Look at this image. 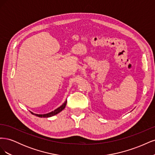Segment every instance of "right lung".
<instances>
[{
	"label": "right lung",
	"instance_id": "right-lung-1",
	"mask_svg": "<svg viewBox=\"0 0 155 155\" xmlns=\"http://www.w3.org/2000/svg\"><path fill=\"white\" fill-rule=\"evenodd\" d=\"M67 102V100H66L63 104V105H61L59 107H58V109H56L54 111H51V112H49V113H47V114H35V113H34V112H32L31 111H30V112H31V114H32L33 115L38 116V117H39V118H43H43H49V117H51V116H53L54 115L58 114V113H59L61 111H62L64 109L65 107H66Z\"/></svg>",
	"mask_w": 155,
	"mask_h": 155
}]
</instances>
